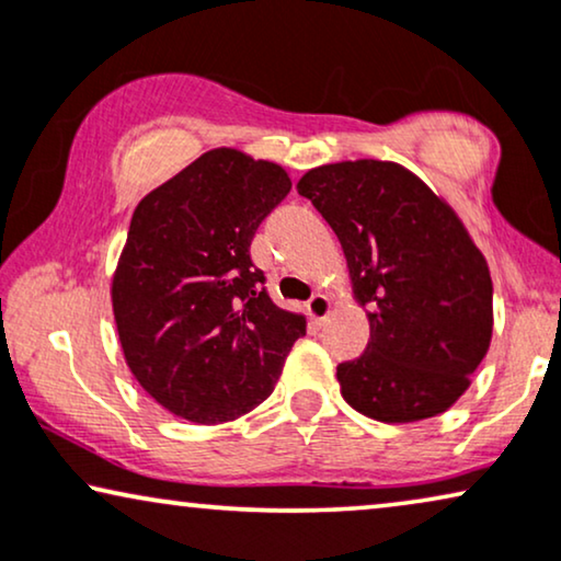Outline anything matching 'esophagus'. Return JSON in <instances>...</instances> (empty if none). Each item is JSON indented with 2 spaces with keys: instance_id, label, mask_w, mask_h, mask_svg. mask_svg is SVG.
<instances>
[{
  "instance_id": "esophagus-1",
  "label": "esophagus",
  "mask_w": 561,
  "mask_h": 561,
  "mask_svg": "<svg viewBox=\"0 0 561 561\" xmlns=\"http://www.w3.org/2000/svg\"><path fill=\"white\" fill-rule=\"evenodd\" d=\"M308 316L320 323V320H325L331 316V300H328L325 295H312L310 302H308Z\"/></svg>"
}]
</instances>
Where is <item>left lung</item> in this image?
I'll list each match as a JSON object with an SVG mask.
<instances>
[{
	"mask_svg": "<svg viewBox=\"0 0 561 561\" xmlns=\"http://www.w3.org/2000/svg\"><path fill=\"white\" fill-rule=\"evenodd\" d=\"M297 192L339 236L369 343L335 369L362 415L415 423L446 413L492 341V279L454 207L394 161L310 169Z\"/></svg>",
	"mask_w": 561,
	"mask_h": 561,
	"instance_id": "left-lung-1",
	"label": "left lung"
}]
</instances>
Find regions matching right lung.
Listing matches in <instances>:
<instances>
[{
	"label": "right lung",
	"instance_id": "right-lung-1",
	"mask_svg": "<svg viewBox=\"0 0 561 561\" xmlns=\"http://www.w3.org/2000/svg\"><path fill=\"white\" fill-rule=\"evenodd\" d=\"M289 190L279 163L213 148L133 213L110 285L119 346L138 385L184 421L261 405L305 335L308 320L272 302L249 253Z\"/></svg>",
	"mask_w": 561,
	"mask_h": 561
}]
</instances>
